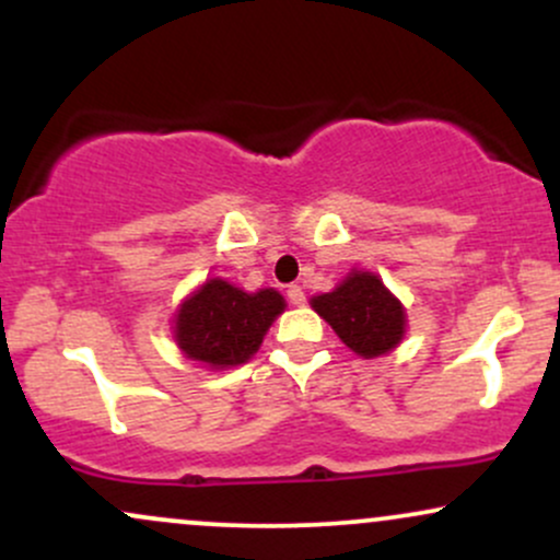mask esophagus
<instances>
[{
	"instance_id": "obj_1",
	"label": "esophagus",
	"mask_w": 560,
	"mask_h": 560,
	"mask_svg": "<svg viewBox=\"0 0 560 560\" xmlns=\"http://www.w3.org/2000/svg\"><path fill=\"white\" fill-rule=\"evenodd\" d=\"M287 298H289V302H292V305H305V292H302V287L300 284H289L287 287Z\"/></svg>"
}]
</instances>
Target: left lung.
<instances>
[{
  "label": "left lung",
  "instance_id": "8db88e82",
  "mask_svg": "<svg viewBox=\"0 0 560 560\" xmlns=\"http://www.w3.org/2000/svg\"><path fill=\"white\" fill-rule=\"evenodd\" d=\"M311 305L361 358L387 355L405 334L402 302L371 271H352L337 289L313 298Z\"/></svg>",
  "mask_w": 560,
  "mask_h": 560
}]
</instances>
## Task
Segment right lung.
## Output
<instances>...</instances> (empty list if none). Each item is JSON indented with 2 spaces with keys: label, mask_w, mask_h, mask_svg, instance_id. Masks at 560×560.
Here are the masks:
<instances>
[{
  "label": "right lung",
  "mask_w": 560,
  "mask_h": 560,
  "mask_svg": "<svg viewBox=\"0 0 560 560\" xmlns=\"http://www.w3.org/2000/svg\"><path fill=\"white\" fill-rule=\"evenodd\" d=\"M287 302L276 289L244 292L223 279H208L182 302L173 339L189 361L210 369L247 363Z\"/></svg>",
  "instance_id": "right-lung-1"
}]
</instances>
